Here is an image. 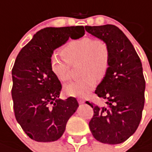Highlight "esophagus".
Masks as SVG:
<instances>
[{"label":"esophagus","instance_id":"34e87169","mask_svg":"<svg viewBox=\"0 0 152 152\" xmlns=\"http://www.w3.org/2000/svg\"><path fill=\"white\" fill-rule=\"evenodd\" d=\"M77 100H78L79 104H84V102H85L84 99H83V98H78V99H77Z\"/></svg>","mask_w":152,"mask_h":152}]
</instances>
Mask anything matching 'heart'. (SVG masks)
<instances>
[{"label":"heart","mask_w":152,"mask_h":152,"mask_svg":"<svg viewBox=\"0 0 152 152\" xmlns=\"http://www.w3.org/2000/svg\"><path fill=\"white\" fill-rule=\"evenodd\" d=\"M65 60L55 56L51 58V70L60 80L70 78L71 64L80 62V78L65 86L66 93L71 96H86L96 84V79L104 78L109 68L110 53L108 46L101 39L88 37L72 40L61 52Z\"/></svg>","instance_id":"b5f03b06"}]
</instances>
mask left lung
Here are the masks:
<instances>
[{
  "label": "left lung",
  "mask_w": 152,
  "mask_h": 152,
  "mask_svg": "<svg viewBox=\"0 0 152 152\" xmlns=\"http://www.w3.org/2000/svg\"><path fill=\"white\" fill-rule=\"evenodd\" d=\"M87 32L106 42L109 68L95 93L107 99L103 107L89 105L94 115L89 127L96 140L118 144L132 135L142 118L145 80L140 59L125 34L112 25L85 26Z\"/></svg>",
  "instance_id": "8db88e82"
}]
</instances>
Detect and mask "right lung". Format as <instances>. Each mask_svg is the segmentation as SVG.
Masks as SVG:
<instances>
[{"label": "right lung", "mask_w": 152, "mask_h": 152, "mask_svg": "<svg viewBox=\"0 0 152 152\" xmlns=\"http://www.w3.org/2000/svg\"><path fill=\"white\" fill-rule=\"evenodd\" d=\"M84 35L83 26L43 28L17 55L12 70L15 117L22 129L37 142L57 140L64 132L66 124L76 112V98L59 99L61 84L51 70L53 51L69 38Z\"/></svg>", "instance_id": "obj_1"}]
</instances>
